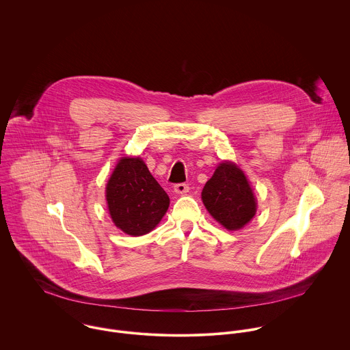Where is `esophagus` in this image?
<instances>
[{
    "label": "esophagus",
    "mask_w": 350,
    "mask_h": 350,
    "mask_svg": "<svg viewBox=\"0 0 350 350\" xmlns=\"http://www.w3.org/2000/svg\"><path fill=\"white\" fill-rule=\"evenodd\" d=\"M189 190H190V187H189L186 183H179V185H175V186H174V193H175V194H179V196L187 194Z\"/></svg>",
    "instance_id": "esophagus-1"
}]
</instances>
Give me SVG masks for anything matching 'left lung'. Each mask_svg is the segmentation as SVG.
I'll use <instances>...</instances> for the list:
<instances>
[{
	"mask_svg": "<svg viewBox=\"0 0 350 350\" xmlns=\"http://www.w3.org/2000/svg\"><path fill=\"white\" fill-rule=\"evenodd\" d=\"M208 214L226 230L236 232L250 224L257 211L250 179L232 160L221 161L202 190Z\"/></svg>",
	"mask_w": 350,
	"mask_h": 350,
	"instance_id": "obj_1",
	"label": "left lung"
}]
</instances>
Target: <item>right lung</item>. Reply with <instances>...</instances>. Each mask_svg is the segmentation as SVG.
Here are the masks:
<instances>
[{"label": "right lung", "instance_id": "add662e5", "mask_svg": "<svg viewBox=\"0 0 350 350\" xmlns=\"http://www.w3.org/2000/svg\"><path fill=\"white\" fill-rule=\"evenodd\" d=\"M105 198L116 228L133 237L152 232L170 206L167 193L140 156L118 159L107 179Z\"/></svg>", "mask_w": 350, "mask_h": 350}]
</instances>
